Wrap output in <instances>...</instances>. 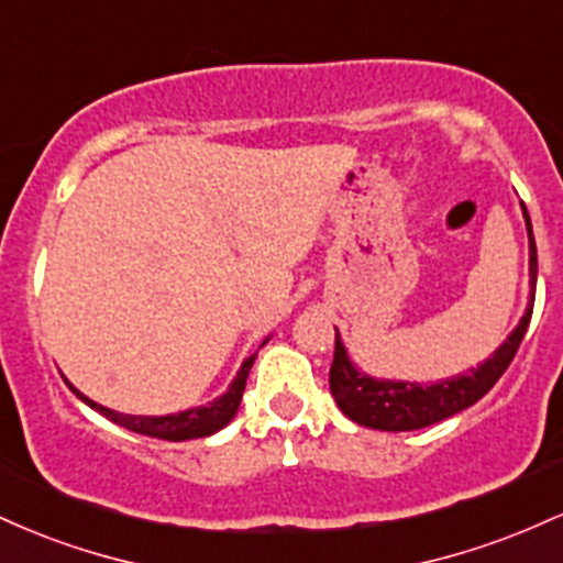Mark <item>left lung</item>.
<instances>
[{
  "instance_id": "obj_1",
  "label": "left lung",
  "mask_w": 563,
  "mask_h": 563,
  "mask_svg": "<svg viewBox=\"0 0 563 563\" xmlns=\"http://www.w3.org/2000/svg\"><path fill=\"white\" fill-rule=\"evenodd\" d=\"M525 222L529 232V277H532V299L514 333L503 341L500 349L482 365L471 367L463 376H452L437 384H410V380H384L371 378L360 373L346 357V349L341 344L339 331H335V352L331 365V394L335 405L341 407L346 418L354 423L367 426V429L380 431H416L423 426L439 423L455 412L466 410L487 394L497 384V378L508 371L510 360L519 352L521 339H525L529 318H532L534 283H538V245H534L532 222H529L527 206Z\"/></svg>"
}]
</instances>
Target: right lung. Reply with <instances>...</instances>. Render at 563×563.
Here are the masks:
<instances>
[{
	"label": "right lung",
	"instance_id": "obj_1",
	"mask_svg": "<svg viewBox=\"0 0 563 563\" xmlns=\"http://www.w3.org/2000/svg\"><path fill=\"white\" fill-rule=\"evenodd\" d=\"M254 360H256V354H251V357L245 360V363L241 365V371H238L235 380L230 384V389L224 391L222 397H217L214 402H209L203 407H190V410L174 412V416H126V412L108 410V407L92 402V399L84 397L76 386H70V384L68 386L76 391V397H79L81 402H87L92 410L100 412V416H106L108 421L124 426V429L134 431V434L169 439V442H185V439H198V437L214 434V431L224 429V426L232 421V416H235L238 405H241V399H243L245 378H249V371H251V365H254Z\"/></svg>",
	"mask_w": 563,
	"mask_h": 563
}]
</instances>
